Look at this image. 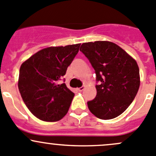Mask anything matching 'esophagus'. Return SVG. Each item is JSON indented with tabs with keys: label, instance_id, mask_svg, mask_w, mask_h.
Masks as SVG:
<instances>
[{
	"label": "esophagus",
	"instance_id": "obj_1",
	"mask_svg": "<svg viewBox=\"0 0 156 156\" xmlns=\"http://www.w3.org/2000/svg\"><path fill=\"white\" fill-rule=\"evenodd\" d=\"M84 88H85V87H84V86H82V87L78 88V90H79V91H82V90H84Z\"/></svg>",
	"mask_w": 156,
	"mask_h": 156
}]
</instances>
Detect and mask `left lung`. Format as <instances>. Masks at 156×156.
<instances>
[{
	"instance_id": "1",
	"label": "left lung",
	"mask_w": 156,
	"mask_h": 156,
	"mask_svg": "<svg viewBox=\"0 0 156 156\" xmlns=\"http://www.w3.org/2000/svg\"><path fill=\"white\" fill-rule=\"evenodd\" d=\"M80 50L95 70L97 96L87 102L88 108L100 119H112L123 113L140 87V70L136 60L110 41L87 42Z\"/></svg>"
}]
</instances>
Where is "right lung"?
<instances>
[{
    "label": "right lung",
    "mask_w": 156,
    "mask_h": 156,
    "mask_svg": "<svg viewBox=\"0 0 156 156\" xmlns=\"http://www.w3.org/2000/svg\"><path fill=\"white\" fill-rule=\"evenodd\" d=\"M81 44L39 50L21 65L18 87L28 108L44 122H57L68 112L74 93L58 81L78 53Z\"/></svg>",
    "instance_id": "1"
}]
</instances>
